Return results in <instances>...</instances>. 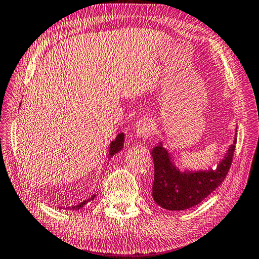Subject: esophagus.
I'll return each mask as SVG.
<instances>
[{"mask_svg":"<svg viewBox=\"0 0 259 259\" xmlns=\"http://www.w3.org/2000/svg\"><path fill=\"white\" fill-rule=\"evenodd\" d=\"M136 135L139 138H148L152 134V123L151 120L148 118H141L136 123Z\"/></svg>","mask_w":259,"mask_h":259,"instance_id":"34e87169","label":"esophagus"}]
</instances>
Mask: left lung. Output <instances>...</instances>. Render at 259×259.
I'll return each mask as SVG.
<instances>
[{
	"instance_id": "1",
	"label": "left lung",
	"mask_w": 259,
	"mask_h": 259,
	"mask_svg": "<svg viewBox=\"0 0 259 259\" xmlns=\"http://www.w3.org/2000/svg\"><path fill=\"white\" fill-rule=\"evenodd\" d=\"M229 147L217 168L207 171H184L176 168L161 144L152 149L155 178L152 197L159 206L168 210H185L200 203L221 186L232 166L235 144Z\"/></svg>"
}]
</instances>
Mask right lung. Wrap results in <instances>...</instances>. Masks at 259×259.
Wrapping results in <instances>:
<instances>
[{
	"instance_id": "1",
	"label": "right lung",
	"mask_w": 259,
	"mask_h": 259,
	"mask_svg": "<svg viewBox=\"0 0 259 259\" xmlns=\"http://www.w3.org/2000/svg\"><path fill=\"white\" fill-rule=\"evenodd\" d=\"M123 144H124V135L123 134H119L118 136H117V138H115L111 144H110V149H109V155H110V157H112L113 155H115V153L117 152H119L121 149H122V147H123ZM95 195H93L91 198H88L87 200H84V201H82L81 203H79V205H76V206H74V207H72L73 209H80L81 207H83L85 203H88L89 201H91V200H93L95 199Z\"/></svg>"
}]
</instances>
